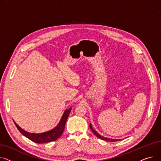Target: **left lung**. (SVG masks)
<instances>
[{"mask_svg": "<svg viewBox=\"0 0 161 161\" xmlns=\"http://www.w3.org/2000/svg\"><path fill=\"white\" fill-rule=\"evenodd\" d=\"M90 127L92 130V131L93 132V133L97 137H98L99 138L101 139V140H105V141H108V142H117V141H119V140H121V139H112V138H107V137H105V136H101V135H99L97 132L96 130H94L92 126V124H90Z\"/></svg>", "mask_w": 161, "mask_h": 161, "instance_id": "left-lung-1", "label": "left lung"}]
</instances>
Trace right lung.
Listing matches in <instances>:
<instances>
[{"mask_svg":"<svg viewBox=\"0 0 161 161\" xmlns=\"http://www.w3.org/2000/svg\"><path fill=\"white\" fill-rule=\"evenodd\" d=\"M71 107L69 109H66L64 114L62 116L61 119L60 120L58 125H56L54 129L44 132V133H28V132L23 130L21 127L19 126L14 121V124L18 130L20 131V133L26 137L27 138L30 139L34 142H36L37 144H43V143H47V142H53L54 140H56L63 133L65 128V125L66 121L68 119V118L69 115V113L71 110Z\"/></svg>","mask_w":161,"mask_h":161,"instance_id":"1","label":"right lung"}]
</instances>
